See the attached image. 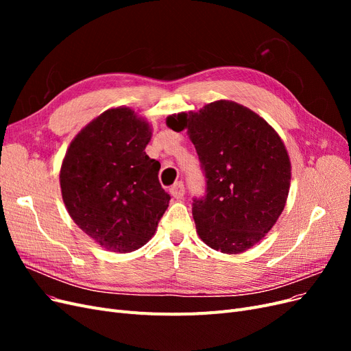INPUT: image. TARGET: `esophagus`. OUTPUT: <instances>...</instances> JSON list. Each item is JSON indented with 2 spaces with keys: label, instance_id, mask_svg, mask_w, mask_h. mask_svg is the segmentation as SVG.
<instances>
[{
  "label": "esophagus",
  "instance_id": "obj_1",
  "mask_svg": "<svg viewBox=\"0 0 351 351\" xmlns=\"http://www.w3.org/2000/svg\"><path fill=\"white\" fill-rule=\"evenodd\" d=\"M184 184L183 182H177L176 184L171 186V189H169V193H171L176 199H182L184 196Z\"/></svg>",
  "mask_w": 351,
  "mask_h": 351
}]
</instances>
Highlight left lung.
<instances>
[{
  "mask_svg": "<svg viewBox=\"0 0 351 351\" xmlns=\"http://www.w3.org/2000/svg\"><path fill=\"white\" fill-rule=\"evenodd\" d=\"M167 124L187 129L205 176V195L192 204L199 237L222 253L250 249L277 222L289 196L291 165L277 132L231 101L171 115Z\"/></svg>",
  "mask_w": 351,
  "mask_h": 351,
  "instance_id": "8db88e82",
  "label": "left lung"
}]
</instances>
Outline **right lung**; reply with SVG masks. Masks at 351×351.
<instances>
[{
	"label": "right lung",
	"mask_w": 351,
	"mask_h": 351,
	"mask_svg": "<svg viewBox=\"0 0 351 351\" xmlns=\"http://www.w3.org/2000/svg\"><path fill=\"white\" fill-rule=\"evenodd\" d=\"M146 121L129 108L105 111L74 137L60 184L70 217L102 247L127 253L151 240L171 199L161 164L146 155Z\"/></svg>",
	"instance_id": "add662e5"
}]
</instances>
